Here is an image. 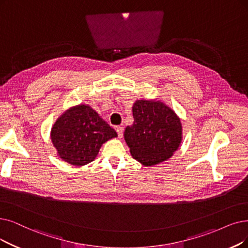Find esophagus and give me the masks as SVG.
<instances>
[{
    "label": "esophagus",
    "mask_w": 248,
    "mask_h": 248,
    "mask_svg": "<svg viewBox=\"0 0 248 248\" xmlns=\"http://www.w3.org/2000/svg\"><path fill=\"white\" fill-rule=\"evenodd\" d=\"M116 131H117V133H118V137L119 138H122V136H123V127H116Z\"/></svg>",
    "instance_id": "esophagus-1"
}]
</instances>
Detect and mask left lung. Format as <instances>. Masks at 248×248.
<instances>
[{
  "label": "left lung",
  "mask_w": 248,
  "mask_h": 248,
  "mask_svg": "<svg viewBox=\"0 0 248 248\" xmlns=\"http://www.w3.org/2000/svg\"><path fill=\"white\" fill-rule=\"evenodd\" d=\"M134 122L124 140L134 160L153 167L170 158L182 141V124L174 110L160 100H137L132 107Z\"/></svg>",
  "instance_id": "left-lung-1"
}]
</instances>
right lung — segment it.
<instances>
[{"label":"right lung","mask_w":248,"mask_h":248,"mask_svg":"<svg viewBox=\"0 0 248 248\" xmlns=\"http://www.w3.org/2000/svg\"><path fill=\"white\" fill-rule=\"evenodd\" d=\"M117 132L90 105L69 108L59 117L51 130V140L58 156L72 166L93 162L102 145Z\"/></svg>","instance_id":"add662e5"}]
</instances>
